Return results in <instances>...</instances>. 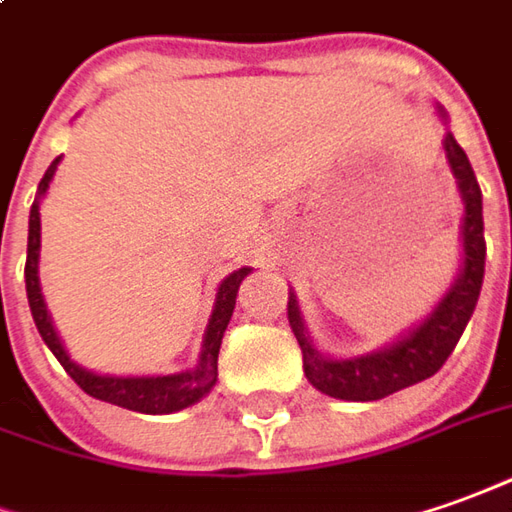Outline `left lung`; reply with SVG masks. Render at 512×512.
I'll return each mask as SVG.
<instances>
[{
	"label": "left lung",
	"instance_id": "8db88e82",
	"mask_svg": "<svg viewBox=\"0 0 512 512\" xmlns=\"http://www.w3.org/2000/svg\"><path fill=\"white\" fill-rule=\"evenodd\" d=\"M437 114L446 120V111L437 106ZM446 159L451 173L457 179L462 204V269L454 285L437 302L415 330H409L395 344L381 347L375 353L356 358H330L319 353L308 336V328L302 322L297 297H288V322L297 336L302 350V370L305 378L314 384L319 392L339 401H381L398 389H406L426 381L437 373L446 358L454 353L460 342L462 330L474 314L479 291H482V277H485V232H482V190L476 184L474 168L468 156L457 145L451 131L443 139Z\"/></svg>",
	"mask_w": 512,
	"mask_h": 512
}]
</instances>
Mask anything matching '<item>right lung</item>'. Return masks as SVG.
Returning a JSON list of instances; mask_svg holds the SVG:
<instances>
[{
	"mask_svg": "<svg viewBox=\"0 0 512 512\" xmlns=\"http://www.w3.org/2000/svg\"><path fill=\"white\" fill-rule=\"evenodd\" d=\"M61 156L52 162L44 179L38 182V193L33 207H30V229H27V263H24V283H27V302H30V314L36 322L38 333L44 344L52 350V356L61 361L69 378L78 384V387L92 395L97 401L114 403V406H123L131 412H145V415H170V412H179L198 403L218 381V350H221V339H224V330H227L232 311H235V297H238V288H241L243 277L249 274V266L232 271L229 277L221 280L218 285V294H215V305H212V316L204 330V342H201V353L193 370H184V373L173 375H134V378H123V375H97L83 370L81 364H75L69 353L64 350V344L58 339V333L52 328V319L47 314V305L41 297V285H38V252H41V215H38V204L41 196L47 193L52 176L58 170Z\"/></svg>",
	"mask_w": 512,
	"mask_h": 512,
	"instance_id": "add662e5",
	"label": "right lung"
}]
</instances>
